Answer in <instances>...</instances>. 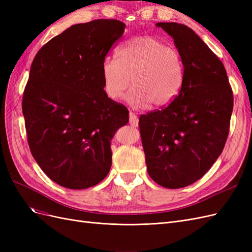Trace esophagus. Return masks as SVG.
Returning a JSON list of instances; mask_svg holds the SVG:
<instances>
[{"mask_svg": "<svg viewBox=\"0 0 252 252\" xmlns=\"http://www.w3.org/2000/svg\"><path fill=\"white\" fill-rule=\"evenodd\" d=\"M129 123H130V125L136 127L139 125V119H138V116H136L135 113L133 112H129Z\"/></svg>", "mask_w": 252, "mask_h": 252, "instance_id": "esophagus-1", "label": "esophagus"}]
</instances>
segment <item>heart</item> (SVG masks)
<instances>
[{"instance_id": "1", "label": "heart", "mask_w": 252, "mask_h": 252, "mask_svg": "<svg viewBox=\"0 0 252 252\" xmlns=\"http://www.w3.org/2000/svg\"><path fill=\"white\" fill-rule=\"evenodd\" d=\"M105 94L111 100L123 96L132 82L127 101L135 108L154 103L165 107L180 94L184 64L177 48L155 35H140L118 49V60L107 58L102 64Z\"/></svg>"}]
</instances>
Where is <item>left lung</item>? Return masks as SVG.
<instances>
[{"instance_id": "8db88e82", "label": "left lung", "mask_w": 252, "mask_h": 252, "mask_svg": "<svg viewBox=\"0 0 252 252\" xmlns=\"http://www.w3.org/2000/svg\"><path fill=\"white\" fill-rule=\"evenodd\" d=\"M174 41L184 64L179 95L167 107L140 117L149 177L178 189L200 180L222 154L233 94L223 63L191 28L157 23Z\"/></svg>"}]
</instances>
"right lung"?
<instances>
[{
	"label": "right lung",
	"mask_w": 252,
	"mask_h": 252,
	"mask_svg": "<svg viewBox=\"0 0 252 252\" xmlns=\"http://www.w3.org/2000/svg\"><path fill=\"white\" fill-rule=\"evenodd\" d=\"M118 20L75 24L36 53L23 94L28 144L57 184L86 189L108 174L110 142L129 121L124 105L105 94L102 64L124 33Z\"/></svg>",
	"instance_id": "right-lung-1"
}]
</instances>
